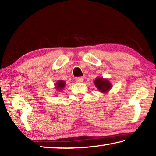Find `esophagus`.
I'll list each match as a JSON object with an SVG mask.
<instances>
[{"label": "esophagus", "instance_id": "obj_1", "mask_svg": "<svg viewBox=\"0 0 156 156\" xmlns=\"http://www.w3.org/2000/svg\"><path fill=\"white\" fill-rule=\"evenodd\" d=\"M76 83H82V82H83V78H82V77L76 78Z\"/></svg>", "mask_w": 156, "mask_h": 156}]
</instances>
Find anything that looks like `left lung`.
Masks as SVG:
<instances>
[{"label":"left lung","mask_w":156,"mask_h":156,"mask_svg":"<svg viewBox=\"0 0 156 156\" xmlns=\"http://www.w3.org/2000/svg\"><path fill=\"white\" fill-rule=\"evenodd\" d=\"M94 85L96 87L98 90L103 94H106L110 91L112 87V84L107 78L102 77H97L94 82Z\"/></svg>","instance_id":"1"}]
</instances>
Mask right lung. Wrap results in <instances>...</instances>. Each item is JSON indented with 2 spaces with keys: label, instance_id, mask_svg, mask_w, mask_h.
<instances>
[{
  "label": "right lung",
  "instance_id": "right-lung-1",
  "mask_svg": "<svg viewBox=\"0 0 156 156\" xmlns=\"http://www.w3.org/2000/svg\"><path fill=\"white\" fill-rule=\"evenodd\" d=\"M66 85V83L64 80H58L56 83H55V89H56L58 91L61 92L62 89L65 88Z\"/></svg>",
  "mask_w": 156,
  "mask_h": 156
}]
</instances>
